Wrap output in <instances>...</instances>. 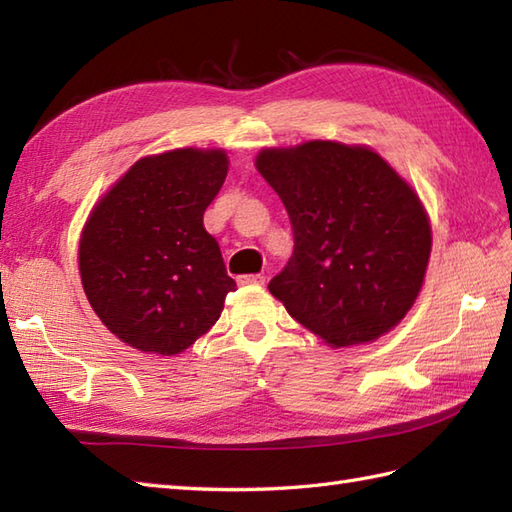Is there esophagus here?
<instances>
[{
  "label": "esophagus",
  "mask_w": 512,
  "mask_h": 512,
  "mask_svg": "<svg viewBox=\"0 0 512 512\" xmlns=\"http://www.w3.org/2000/svg\"><path fill=\"white\" fill-rule=\"evenodd\" d=\"M237 281L242 286H262L264 281H266V277L264 275H242Z\"/></svg>",
  "instance_id": "1"
}]
</instances>
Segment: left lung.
I'll list each match as a JSON object with an SVG mask.
<instances>
[{"label":"left lung","mask_w":512,"mask_h":512,"mask_svg":"<svg viewBox=\"0 0 512 512\" xmlns=\"http://www.w3.org/2000/svg\"><path fill=\"white\" fill-rule=\"evenodd\" d=\"M255 165L284 202L295 250L268 290L332 347L369 343L405 317L431 255L409 184L369 147L310 140Z\"/></svg>","instance_id":"1"}]
</instances>
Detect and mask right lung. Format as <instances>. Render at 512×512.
<instances>
[{
	"mask_svg": "<svg viewBox=\"0 0 512 512\" xmlns=\"http://www.w3.org/2000/svg\"><path fill=\"white\" fill-rule=\"evenodd\" d=\"M226 171L222 149L140 158L85 222L83 290L105 328L129 347L180 354L220 319L235 281L202 217Z\"/></svg>",
	"mask_w": 512,
	"mask_h": 512,
	"instance_id": "1",
	"label": "right lung"
}]
</instances>
